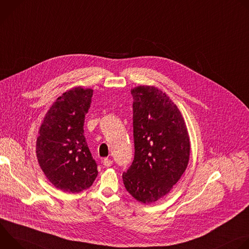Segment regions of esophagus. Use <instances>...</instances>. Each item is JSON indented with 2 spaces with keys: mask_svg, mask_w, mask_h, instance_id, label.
Here are the masks:
<instances>
[{
  "mask_svg": "<svg viewBox=\"0 0 249 249\" xmlns=\"http://www.w3.org/2000/svg\"><path fill=\"white\" fill-rule=\"evenodd\" d=\"M112 162H113L112 160H110V159H108V158H106V159L103 160V165L106 166V167L111 166V165H112Z\"/></svg>",
  "mask_w": 249,
  "mask_h": 249,
  "instance_id": "34e87169",
  "label": "esophagus"
}]
</instances>
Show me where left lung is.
Masks as SVG:
<instances>
[{"label": "left lung", "instance_id": "obj_1", "mask_svg": "<svg viewBox=\"0 0 249 249\" xmlns=\"http://www.w3.org/2000/svg\"><path fill=\"white\" fill-rule=\"evenodd\" d=\"M131 93L135 156L123 183L137 201L150 204L168 194L185 171L189 135L179 109L163 91L140 86Z\"/></svg>", "mask_w": 249, "mask_h": 249}]
</instances>
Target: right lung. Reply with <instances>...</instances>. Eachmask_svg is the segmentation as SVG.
Here are the masks:
<instances>
[{
  "label": "right lung",
  "instance_id": "1",
  "mask_svg": "<svg viewBox=\"0 0 249 249\" xmlns=\"http://www.w3.org/2000/svg\"><path fill=\"white\" fill-rule=\"evenodd\" d=\"M92 92L81 87L64 92L47 111L38 131L39 165L47 179L64 192L89 188L98 173L84 135Z\"/></svg>",
  "mask_w": 249,
  "mask_h": 249
}]
</instances>
